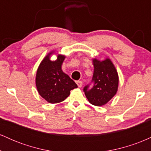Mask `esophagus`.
<instances>
[{
    "label": "esophagus",
    "mask_w": 151,
    "mask_h": 151,
    "mask_svg": "<svg viewBox=\"0 0 151 151\" xmlns=\"http://www.w3.org/2000/svg\"><path fill=\"white\" fill-rule=\"evenodd\" d=\"M76 82H77V84L78 87L81 88V86H82V85H83V82H82V81H76Z\"/></svg>",
    "instance_id": "obj_1"
}]
</instances>
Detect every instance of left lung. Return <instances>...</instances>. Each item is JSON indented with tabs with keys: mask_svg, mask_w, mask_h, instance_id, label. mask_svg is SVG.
<instances>
[{
	"mask_svg": "<svg viewBox=\"0 0 151 151\" xmlns=\"http://www.w3.org/2000/svg\"><path fill=\"white\" fill-rule=\"evenodd\" d=\"M94 67L92 77L93 85L89 89V85L84 86V91L90 104L101 106L105 105L114 97L118 91L119 75L116 69L110 59L99 60L93 59Z\"/></svg>",
	"mask_w": 151,
	"mask_h": 151,
	"instance_id": "8db88e82",
	"label": "left lung"
}]
</instances>
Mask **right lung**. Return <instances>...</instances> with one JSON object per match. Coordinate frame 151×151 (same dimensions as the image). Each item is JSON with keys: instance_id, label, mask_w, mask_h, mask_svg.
<instances>
[{"instance_id": "right-lung-1", "label": "right lung", "mask_w": 151, "mask_h": 151, "mask_svg": "<svg viewBox=\"0 0 151 151\" xmlns=\"http://www.w3.org/2000/svg\"><path fill=\"white\" fill-rule=\"evenodd\" d=\"M50 52L42 60L37 70L35 84L37 91L42 97L50 104L63 101L70 94L72 89L77 85L62 70L65 55H58L57 60L52 61Z\"/></svg>"}]
</instances>
